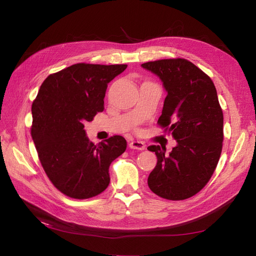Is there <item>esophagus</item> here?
Listing matches in <instances>:
<instances>
[{
  "mask_svg": "<svg viewBox=\"0 0 256 256\" xmlns=\"http://www.w3.org/2000/svg\"><path fill=\"white\" fill-rule=\"evenodd\" d=\"M128 146H130V148H132V150H145V144L141 141L132 140V141L130 142Z\"/></svg>",
  "mask_w": 256,
  "mask_h": 256,
  "instance_id": "obj_1",
  "label": "esophagus"
}]
</instances>
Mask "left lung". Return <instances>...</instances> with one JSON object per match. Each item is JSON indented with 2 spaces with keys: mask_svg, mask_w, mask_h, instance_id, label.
Masks as SVG:
<instances>
[{
  "mask_svg": "<svg viewBox=\"0 0 256 256\" xmlns=\"http://www.w3.org/2000/svg\"><path fill=\"white\" fill-rule=\"evenodd\" d=\"M156 74L168 92L158 126L176 140L169 154L165 147H147L158 163L148 176L150 189L168 200L197 194L210 180L223 145V112L212 78L184 58L142 64Z\"/></svg>",
  "mask_w": 256,
  "mask_h": 256,
  "instance_id": "1",
  "label": "left lung"
}]
</instances>
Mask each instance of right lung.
<instances>
[{"label": "right lung", "mask_w": 256, "mask_h": 256, "mask_svg": "<svg viewBox=\"0 0 256 256\" xmlns=\"http://www.w3.org/2000/svg\"><path fill=\"white\" fill-rule=\"evenodd\" d=\"M126 64L76 63L50 74L32 104L31 136L48 180L64 195L88 199L110 184L109 167L126 150L113 136L91 142L84 124L102 112L108 83Z\"/></svg>", "instance_id": "right-lung-1"}]
</instances>
